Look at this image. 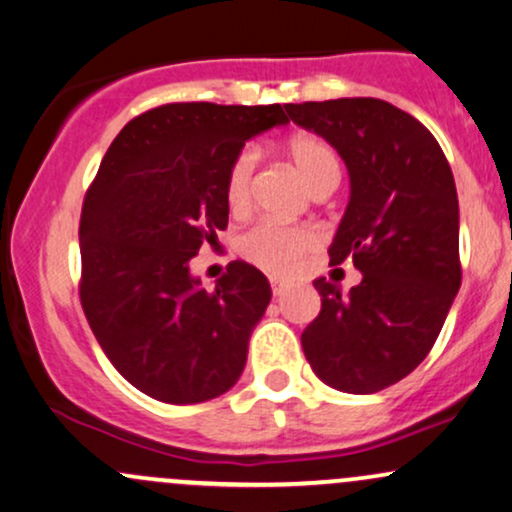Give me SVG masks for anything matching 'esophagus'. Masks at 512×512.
<instances>
[{"label":"esophagus","mask_w":512,"mask_h":512,"mask_svg":"<svg viewBox=\"0 0 512 512\" xmlns=\"http://www.w3.org/2000/svg\"><path fill=\"white\" fill-rule=\"evenodd\" d=\"M286 291H289V284H284V281H276V279H272V293H274L276 298L284 296Z\"/></svg>","instance_id":"1"}]
</instances>
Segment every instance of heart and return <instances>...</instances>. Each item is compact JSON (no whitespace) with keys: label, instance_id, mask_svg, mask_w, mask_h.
Returning a JSON list of instances; mask_svg holds the SVG:
<instances>
[{"label":"heart","instance_id":"heart-1","mask_svg":"<svg viewBox=\"0 0 512 512\" xmlns=\"http://www.w3.org/2000/svg\"><path fill=\"white\" fill-rule=\"evenodd\" d=\"M286 156L298 170L308 190L317 195L334 190L342 175L339 156L325 139L315 134H296L286 142ZM257 168V154L252 149L238 151L226 173V202L233 211L248 209L252 197V175ZM317 236L310 228H286L279 223L262 221L243 233L238 248L252 264L272 276H289L305 257L317 250Z\"/></svg>","mask_w":512,"mask_h":512}]
</instances>
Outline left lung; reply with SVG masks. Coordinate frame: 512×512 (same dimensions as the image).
Returning <instances> with one entry per match:
<instances>
[{"mask_svg":"<svg viewBox=\"0 0 512 512\" xmlns=\"http://www.w3.org/2000/svg\"><path fill=\"white\" fill-rule=\"evenodd\" d=\"M296 125L342 156L351 195L330 245L363 274L342 291L315 279L320 315L305 327V358L325 385L370 395L399 383L436 344L460 291V204L436 137L380 98L284 105Z\"/></svg>","mask_w":512,"mask_h":512,"instance_id":"1","label":"left lung"}]
</instances>
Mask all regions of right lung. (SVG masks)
I'll use <instances>...</instances> for the list:
<instances>
[{"label": "right lung", "instance_id": "add662e5", "mask_svg": "<svg viewBox=\"0 0 512 512\" xmlns=\"http://www.w3.org/2000/svg\"><path fill=\"white\" fill-rule=\"evenodd\" d=\"M286 122L279 103L161 105L122 127L88 187L81 305L110 363L158 402H207L243 373L267 276L231 262L209 293L190 260L226 228L233 158Z\"/></svg>", "mask_w": 512, "mask_h": 512}]
</instances>
